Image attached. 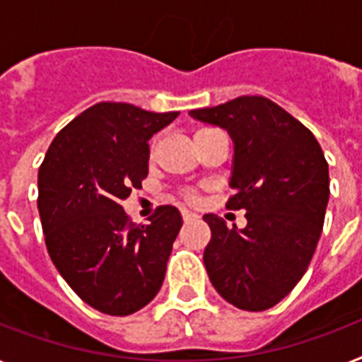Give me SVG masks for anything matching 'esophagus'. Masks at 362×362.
<instances>
[{"instance_id":"obj_1","label":"esophagus","mask_w":362,"mask_h":362,"mask_svg":"<svg viewBox=\"0 0 362 362\" xmlns=\"http://www.w3.org/2000/svg\"><path fill=\"white\" fill-rule=\"evenodd\" d=\"M182 217H184V221H193V219H197V214H193V211L189 210H182Z\"/></svg>"}]
</instances>
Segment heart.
<instances>
[{
  "mask_svg": "<svg viewBox=\"0 0 362 362\" xmlns=\"http://www.w3.org/2000/svg\"><path fill=\"white\" fill-rule=\"evenodd\" d=\"M187 199H193V195H191V193H187Z\"/></svg>",
  "mask_w": 362,
  "mask_h": 362,
  "instance_id": "1",
  "label": "heart"
}]
</instances>
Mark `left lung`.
I'll list each match as a JSON object with an SVG mask.
<instances>
[{
  "label": "left lung",
  "instance_id": "1",
  "mask_svg": "<svg viewBox=\"0 0 362 362\" xmlns=\"http://www.w3.org/2000/svg\"><path fill=\"white\" fill-rule=\"evenodd\" d=\"M234 143L227 208L247 211L232 228L216 214L204 249L208 277L225 301L251 313L277 305L301 281L318 245L329 201L322 146L298 119L264 96L189 111Z\"/></svg>",
  "mask_w": 362,
  "mask_h": 362
}]
</instances>
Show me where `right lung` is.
Listing matches in <instances>:
<instances>
[{"label":"right lung","mask_w":362,"mask_h":362,"mask_svg":"<svg viewBox=\"0 0 362 362\" xmlns=\"http://www.w3.org/2000/svg\"><path fill=\"white\" fill-rule=\"evenodd\" d=\"M176 117L100 102L55 135L38 169L37 204L49 258L100 313H137L163 284L180 211L167 204L148 225H135L120 202L148 175V139Z\"/></svg>","instance_id":"add662e5"}]
</instances>
